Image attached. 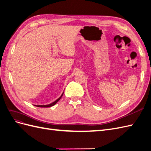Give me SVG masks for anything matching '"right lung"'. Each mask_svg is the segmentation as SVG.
I'll use <instances>...</instances> for the list:
<instances>
[{"mask_svg":"<svg viewBox=\"0 0 151 151\" xmlns=\"http://www.w3.org/2000/svg\"><path fill=\"white\" fill-rule=\"evenodd\" d=\"M63 93H62V94L61 95V96L58 99H57L56 101H55L54 102H53L52 103H51V104H47V105H35V106H37V107H42V108H48V107H50V106H53V105H55V104L59 100H60V99H61V98H62V96H63Z\"/></svg>","mask_w":151,"mask_h":151,"instance_id":"1","label":"right lung"}]
</instances>
